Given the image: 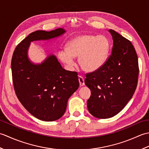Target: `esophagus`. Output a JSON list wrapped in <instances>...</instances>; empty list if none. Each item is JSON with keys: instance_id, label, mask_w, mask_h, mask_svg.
<instances>
[{"instance_id": "34e87169", "label": "esophagus", "mask_w": 149, "mask_h": 149, "mask_svg": "<svg viewBox=\"0 0 149 149\" xmlns=\"http://www.w3.org/2000/svg\"><path fill=\"white\" fill-rule=\"evenodd\" d=\"M79 84H80V86H84V84H85V83H84V79H83V77H81V76H79Z\"/></svg>"}]
</instances>
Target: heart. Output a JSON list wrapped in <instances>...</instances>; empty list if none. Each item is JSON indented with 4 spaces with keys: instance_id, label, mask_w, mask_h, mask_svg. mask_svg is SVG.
I'll return each instance as SVG.
<instances>
[{
    "instance_id": "1",
    "label": "heart",
    "mask_w": 149,
    "mask_h": 149,
    "mask_svg": "<svg viewBox=\"0 0 149 149\" xmlns=\"http://www.w3.org/2000/svg\"><path fill=\"white\" fill-rule=\"evenodd\" d=\"M110 48V41L106 36L83 34L69 41L66 50H61L59 58L70 68L74 65V58H79L78 63L81 69L92 72L105 64Z\"/></svg>"
}]
</instances>
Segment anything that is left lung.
<instances>
[{
    "instance_id": "1",
    "label": "left lung",
    "mask_w": 149,
    "mask_h": 149,
    "mask_svg": "<svg viewBox=\"0 0 149 149\" xmlns=\"http://www.w3.org/2000/svg\"><path fill=\"white\" fill-rule=\"evenodd\" d=\"M113 40L112 53L102 67L88 73L85 84L91 90L87 101L89 112L98 118H109L124 108L137 86V54L130 41L109 29Z\"/></svg>"
}]
</instances>
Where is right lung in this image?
I'll return each mask as SVG.
<instances>
[{
    "instance_id": "obj_1",
    "label": "right lung",
    "mask_w": 149,
    "mask_h": 149,
    "mask_svg": "<svg viewBox=\"0 0 149 149\" xmlns=\"http://www.w3.org/2000/svg\"><path fill=\"white\" fill-rule=\"evenodd\" d=\"M65 32L62 28L34 31L18 44L13 54L15 93L25 108L43 121H54L64 115L68 99L79 86L77 73L65 70L54 55L34 64L28 58V49L31 42L53 39Z\"/></svg>"
}]
</instances>
